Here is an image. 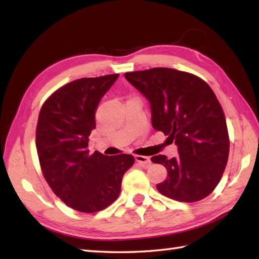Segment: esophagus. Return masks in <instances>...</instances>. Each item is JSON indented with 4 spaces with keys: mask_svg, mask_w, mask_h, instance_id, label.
<instances>
[{
    "mask_svg": "<svg viewBox=\"0 0 259 259\" xmlns=\"http://www.w3.org/2000/svg\"><path fill=\"white\" fill-rule=\"evenodd\" d=\"M135 159H136V161L138 162L139 164H141V166H144V167H147V166H149L150 164V159H149V157H145V156H139V155H137V156H135Z\"/></svg>",
    "mask_w": 259,
    "mask_h": 259,
    "instance_id": "obj_1",
    "label": "esophagus"
}]
</instances>
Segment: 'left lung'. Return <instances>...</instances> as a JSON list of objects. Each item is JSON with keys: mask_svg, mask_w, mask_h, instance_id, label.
<instances>
[{"mask_svg": "<svg viewBox=\"0 0 259 259\" xmlns=\"http://www.w3.org/2000/svg\"><path fill=\"white\" fill-rule=\"evenodd\" d=\"M124 78L150 102L153 128L178 147V157L151 158L168 172L158 191L183 202L210 195L229 155L226 119L211 88L194 74L169 68L126 72Z\"/></svg>", "mask_w": 259, "mask_h": 259, "instance_id": "8db88e82", "label": "left lung"}]
</instances>
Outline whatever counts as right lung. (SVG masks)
I'll return each instance as SVG.
<instances>
[{"label":"right lung","instance_id":"right-lung-1","mask_svg":"<svg viewBox=\"0 0 259 259\" xmlns=\"http://www.w3.org/2000/svg\"><path fill=\"white\" fill-rule=\"evenodd\" d=\"M118 78L108 74L70 82L47 99L38 114L35 142L42 174L54 194L81 212L111 205L135 162L131 155L108 157L88 150L99 102Z\"/></svg>","mask_w":259,"mask_h":259}]
</instances>
